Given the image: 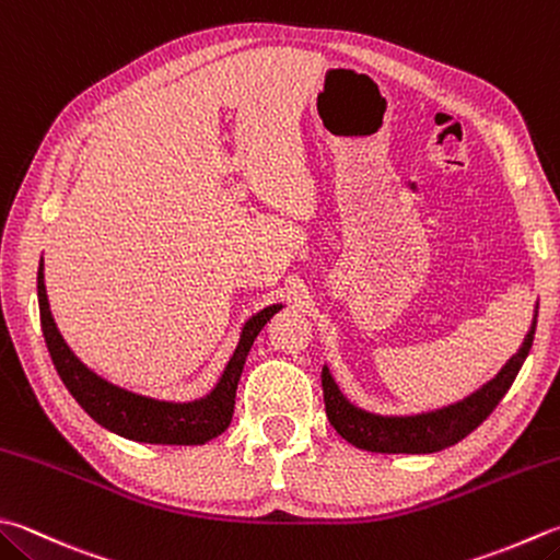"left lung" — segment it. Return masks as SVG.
Returning a JSON list of instances; mask_svg holds the SVG:
<instances>
[{
	"label": "left lung",
	"mask_w": 560,
	"mask_h": 560,
	"mask_svg": "<svg viewBox=\"0 0 560 560\" xmlns=\"http://www.w3.org/2000/svg\"><path fill=\"white\" fill-rule=\"evenodd\" d=\"M536 316H539V302H536L534 319L520 351L500 368L498 375L458 402L417 411V415H375V411L353 405L341 393L329 365H324L322 387L326 417L348 444L373 453H434L458 444L470 431H476L490 417V411L500 405V399L508 395L516 373L532 351Z\"/></svg>",
	"instance_id": "obj_1"
}]
</instances>
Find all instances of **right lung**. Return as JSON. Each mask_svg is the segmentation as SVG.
<instances>
[{"label": "right lung", "mask_w": 560, "mask_h": 560, "mask_svg": "<svg viewBox=\"0 0 560 560\" xmlns=\"http://www.w3.org/2000/svg\"><path fill=\"white\" fill-rule=\"evenodd\" d=\"M282 307L284 304H270V307L256 312L241 326L234 355L229 358L224 373H221L217 385L205 397L189 399V402H173V399H155L114 385L109 380L90 371L72 353V348L62 339L56 319L50 314L44 282V258L38 262L40 329H44L48 353L60 380L66 383L68 393L75 397V402L100 427L124 439L141 441V444L199 446L224 434L231 424V417H234L236 387L241 373H244L250 346L262 326L272 319V314H278Z\"/></svg>", "instance_id": "1"}]
</instances>
